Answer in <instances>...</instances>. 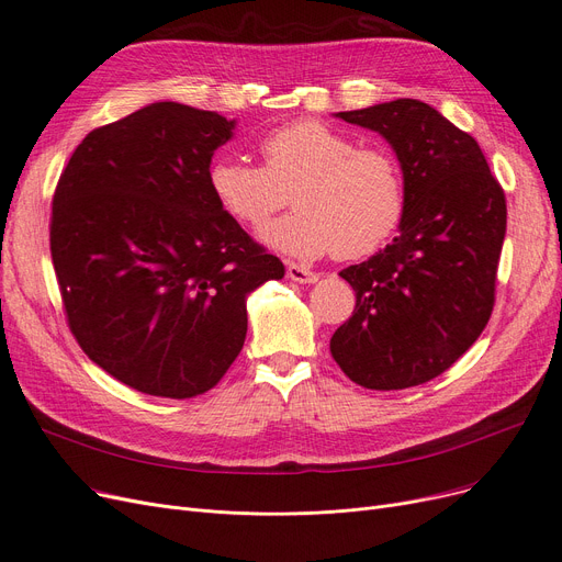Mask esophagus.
Returning a JSON list of instances; mask_svg holds the SVG:
<instances>
[{"label": "esophagus", "instance_id": "obj_1", "mask_svg": "<svg viewBox=\"0 0 562 562\" xmlns=\"http://www.w3.org/2000/svg\"><path fill=\"white\" fill-rule=\"evenodd\" d=\"M288 279L297 281V283H315V281H317V274L311 272L308 267H304V265L288 262Z\"/></svg>", "mask_w": 562, "mask_h": 562}]
</instances>
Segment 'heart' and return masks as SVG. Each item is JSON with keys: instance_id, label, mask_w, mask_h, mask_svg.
<instances>
[{"instance_id": "b5f03b06", "label": "heart", "mask_w": 562, "mask_h": 562, "mask_svg": "<svg viewBox=\"0 0 562 562\" xmlns=\"http://www.w3.org/2000/svg\"><path fill=\"white\" fill-rule=\"evenodd\" d=\"M262 167L243 157L212 159L207 184L226 215L260 228L288 205L297 210L262 231L270 247L317 258L334 251L340 260L375 254L403 224L407 184L400 159L386 146L359 142L323 121L281 125L260 139Z\"/></svg>"}]
</instances>
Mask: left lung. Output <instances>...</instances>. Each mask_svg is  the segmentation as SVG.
<instances>
[{"label": "left lung", "instance_id": "1", "mask_svg": "<svg viewBox=\"0 0 562 562\" xmlns=\"http://www.w3.org/2000/svg\"><path fill=\"white\" fill-rule=\"evenodd\" d=\"M336 116L393 146L407 210L386 249L340 272L357 306L331 336V357L363 389L418 386L456 363L490 323L507 222L503 187L477 142L420 100Z\"/></svg>", "mask_w": 562, "mask_h": 562}]
</instances>
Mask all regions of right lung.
Instances as JSON below:
<instances>
[{
  "instance_id": "obj_1",
  "label": "right lung",
  "mask_w": 562,
  "mask_h": 562,
  "mask_svg": "<svg viewBox=\"0 0 562 562\" xmlns=\"http://www.w3.org/2000/svg\"><path fill=\"white\" fill-rule=\"evenodd\" d=\"M233 127L217 112L153 102L89 132L52 196L68 327L135 391H210L245 345L247 295L285 274L210 192L212 155Z\"/></svg>"
}]
</instances>
